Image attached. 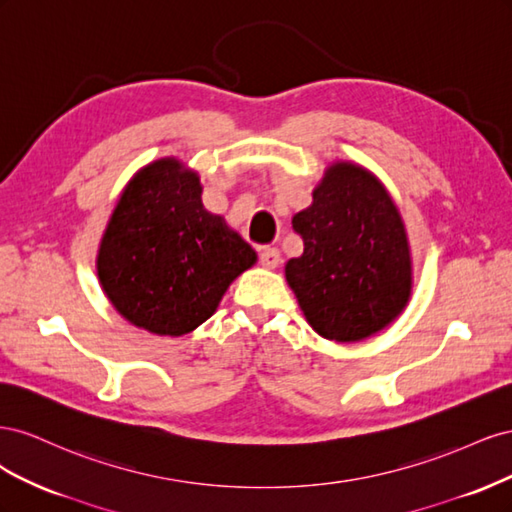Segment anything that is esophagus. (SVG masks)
I'll return each instance as SVG.
<instances>
[{
  "label": "esophagus",
  "instance_id": "1",
  "mask_svg": "<svg viewBox=\"0 0 512 512\" xmlns=\"http://www.w3.org/2000/svg\"><path fill=\"white\" fill-rule=\"evenodd\" d=\"M280 250L277 247H262L260 250V265L267 267V269H275L277 265H280Z\"/></svg>",
  "mask_w": 512,
  "mask_h": 512
}]
</instances>
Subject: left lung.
Listing matches in <instances>:
<instances>
[{
  "instance_id": "left-lung-1",
  "label": "left lung",
  "mask_w": 512,
  "mask_h": 512,
  "mask_svg": "<svg viewBox=\"0 0 512 512\" xmlns=\"http://www.w3.org/2000/svg\"><path fill=\"white\" fill-rule=\"evenodd\" d=\"M292 228L303 254L288 260L286 280L318 335L359 342L406 307L412 286L406 228L389 192L365 168L333 164Z\"/></svg>"
}]
</instances>
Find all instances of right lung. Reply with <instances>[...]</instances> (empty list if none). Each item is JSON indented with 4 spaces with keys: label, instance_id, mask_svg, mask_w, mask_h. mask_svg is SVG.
Wrapping results in <instances>:
<instances>
[{
    "label": "right lung",
    "instance_id": "right-lung-1",
    "mask_svg": "<svg viewBox=\"0 0 512 512\" xmlns=\"http://www.w3.org/2000/svg\"><path fill=\"white\" fill-rule=\"evenodd\" d=\"M200 179L173 160L123 190L100 243L98 277L117 312L156 335H185L213 316L256 252L200 200Z\"/></svg>",
    "mask_w": 512,
    "mask_h": 512
}]
</instances>
